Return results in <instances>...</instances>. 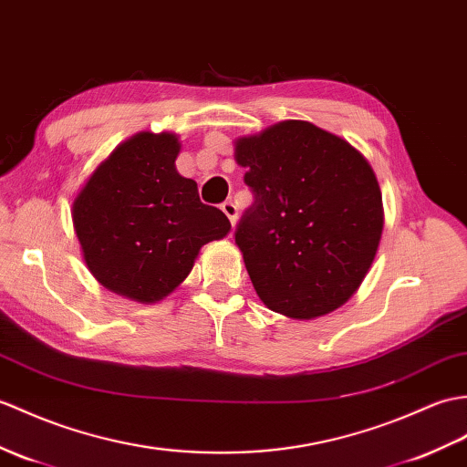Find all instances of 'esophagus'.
I'll return each mask as SVG.
<instances>
[{
    "instance_id": "34e87169",
    "label": "esophagus",
    "mask_w": 467,
    "mask_h": 467,
    "mask_svg": "<svg viewBox=\"0 0 467 467\" xmlns=\"http://www.w3.org/2000/svg\"><path fill=\"white\" fill-rule=\"evenodd\" d=\"M221 209H223V213L229 216V221L234 224L236 223V214H238V211H236V204L233 202V201H224L223 204H221Z\"/></svg>"
}]
</instances>
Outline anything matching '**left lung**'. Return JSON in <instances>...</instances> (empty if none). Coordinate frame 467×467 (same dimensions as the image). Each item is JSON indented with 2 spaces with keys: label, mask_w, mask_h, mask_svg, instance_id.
<instances>
[{
  "label": "left lung",
  "mask_w": 467,
  "mask_h": 467,
  "mask_svg": "<svg viewBox=\"0 0 467 467\" xmlns=\"http://www.w3.org/2000/svg\"><path fill=\"white\" fill-rule=\"evenodd\" d=\"M234 157L254 194L234 243L260 300L298 320L342 306L362 285L384 229L368 161L308 121L238 139Z\"/></svg>",
  "instance_id": "1"
}]
</instances>
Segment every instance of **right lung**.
<instances>
[{
	"label": "right lung",
	"mask_w": 467,
	"mask_h": 467,
	"mask_svg": "<svg viewBox=\"0 0 467 467\" xmlns=\"http://www.w3.org/2000/svg\"><path fill=\"white\" fill-rule=\"evenodd\" d=\"M179 139L139 133L119 145L73 202L91 275L117 295L157 302L189 276L201 246L231 231L175 169Z\"/></svg>",
	"instance_id": "right-lung-1"
}]
</instances>
